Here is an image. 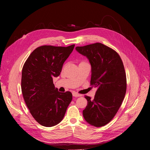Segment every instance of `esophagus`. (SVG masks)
Segmentation results:
<instances>
[{
    "label": "esophagus",
    "instance_id": "34e87169",
    "mask_svg": "<svg viewBox=\"0 0 150 150\" xmlns=\"http://www.w3.org/2000/svg\"><path fill=\"white\" fill-rule=\"evenodd\" d=\"M72 95L74 97H81V96H82V94H79V93H78L76 92H74L72 93Z\"/></svg>",
    "mask_w": 150,
    "mask_h": 150
}]
</instances>
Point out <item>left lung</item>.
<instances>
[{
  "label": "left lung",
  "instance_id": "8db88e82",
  "mask_svg": "<svg viewBox=\"0 0 150 150\" xmlns=\"http://www.w3.org/2000/svg\"><path fill=\"white\" fill-rule=\"evenodd\" d=\"M76 50L86 56L91 65L90 85L97 88L93 100L87 96V105L83 116L88 123L103 126L115 117L126 91V76L119 54L101 42L76 47Z\"/></svg>",
  "mask_w": 150,
  "mask_h": 150
}]
</instances>
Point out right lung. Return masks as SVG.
I'll return each mask as SVG.
<instances>
[{
	"mask_svg": "<svg viewBox=\"0 0 150 150\" xmlns=\"http://www.w3.org/2000/svg\"><path fill=\"white\" fill-rule=\"evenodd\" d=\"M74 47L75 45L40 46L30 54L23 66V96L30 113L42 126L52 127L60 123L72 101V93L58 91L53 78L60 75L63 63Z\"/></svg>",
	"mask_w": 150,
	"mask_h": 150,
	"instance_id": "add662e5",
	"label": "right lung"
}]
</instances>
